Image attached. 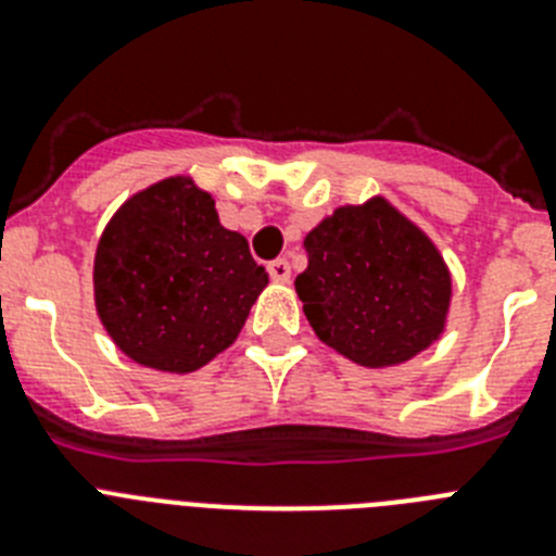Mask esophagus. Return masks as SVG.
Segmentation results:
<instances>
[{"instance_id":"34e87169","label":"esophagus","mask_w":556,"mask_h":556,"mask_svg":"<svg viewBox=\"0 0 556 556\" xmlns=\"http://www.w3.org/2000/svg\"><path fill=\"white\" fill-rule=\"evenodd\" d=\"M269 278H273L275 283H289V278H292V267H289L287 258H275V262L269 264Z\"/></svg>"}]
</instances>
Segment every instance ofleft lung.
Instances as JSON below:
<instances>
[{
  "label": "left lung",
  "mask_w": 556,
  "mask_h": 556,
  "mask_svg": "<svg viewBox=\"0 0 556 556\" xmlns=\"http://www.w3.org/2000/svg\"><path fill=\"white\" fill-rule=\"evenodd\" d=\"M294 278L314 333L356 365L392 367L440 339L451 273L415 223L384 198L342 205L303 239Z\"/></svg>",
  "instance_id": "8db88e82"
}]
</instances>
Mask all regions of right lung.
Returning <instances> with one entry per match:
<instances>
[{
    "label": "right lung",
    "instance_id": "right-lung-1",
    "mask_svg": "<svg viewBox=\"0 0 556 556\" xmlns=\"http://www.w3.org/2000/svg\"><path fill=\"white\" fill-rule=\"evenodd\" d=\"M269 275L219 225L208 191L166 178L122 205L94 255V301L122 353L191 372L233 345Z\"/></svg>",
    "mask_w": 556,
    "mask_h": 556
}]
</instances>
